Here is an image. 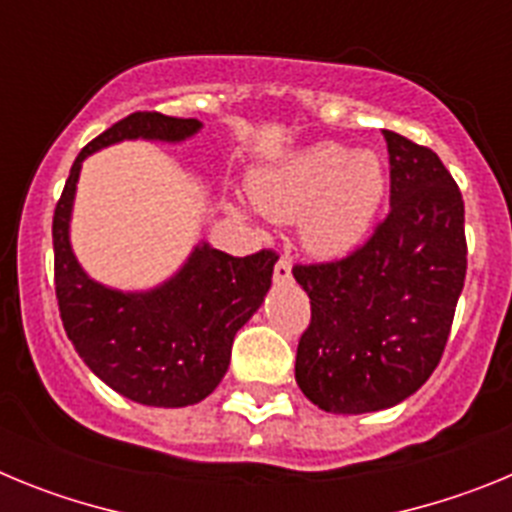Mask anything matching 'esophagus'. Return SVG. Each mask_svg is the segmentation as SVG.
<instances>
[{"label":"esophagus","instance_id":"34e87169","mask_svg":"<svg viewBox=\"0 0 512 512\" xmlns=\"http://www.w3.org/2000/svg\"><path fill=\"white\" fill-rule=\"evenodd\" d=\"M289 279H292V264H289L287 256H282L274 264V282H289Z\"/></svg>","mask_w":512,"mask_h":512}]
</instances>
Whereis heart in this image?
<instances>
[{"mask_svg": "<svg viewBox=\"0 0 512 512\" xmlns=\"http://www.w3.org/2000/svg\"><path fill=\"white\" fill-rule=\"evenodd\" d=\"M387 189L377 153L315 143L253 176V202L271 220L302 217V243L336 259L364 243Z\"/></svg>", "mask_w": 512, "mask_h": 512, "instance_id": "1", "label": "heart"}]
</instances>
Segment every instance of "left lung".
I'll return each instance as SVG.
<instances>
[{
  "instance_id": "left-lung-1",
  "label": "left lung",
  "mask_w": 512,
  "mask_h": 512,
  "mask_svg": "<svg viewBox=\"0 0 512 512\" xmlns=\"http://www.w3.org/2000/svg\"><path fill=\"white\" fill-rule=\"evenodd\" d=\"M390 212L356 251L295 264L310 325L295 377L325 413L392 408L431 377L449 341L464 277V200L431 148L384 130Z\"/></svg>"
}]
</instances>
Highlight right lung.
Masks as SVG:
<instances>
[{"instance_id":"1","label":"right lung","mask_w":512,"mask_h":512,"mask_svg":"<svg viewBox=\"0 0 512 512\" xmlns=\"http://www.w3.org/2000/svg\"><path fill=\"white\" fill-rule=\"evenodd\" d=\"M200 120L133 112L81 148L53 212L56 300L66 336L84 364L128 400L184 408L205 400L225 377L233 338L271 287L277 253L251 256L197 246L179 274L151 292H117L89 279L69 243L81 161L117 140H184Z\"/></svg>"}]
</instances>
